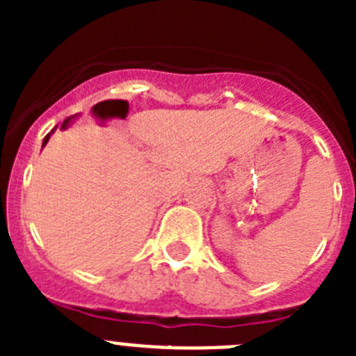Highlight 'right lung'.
<instances>
[{
	"label": "right lung",
	"mask_w": 356,
	"mask_h": 356,
	"mask_svg": "<svg viewBox=\"0 0 356 356\" xmlns=\"http://www.w3.org/2000/svg\"><path fill=\"white\" fill-rule=\"evenodd\" d=\"M53 131H55V128H53V130H51V131H49V134H48V135H46V137H44V140H42V147H44V146H46V144H48V140H49V137H51V134H53Z\"/></svg>",
	"instance_id": "1"
}]
</instances>
